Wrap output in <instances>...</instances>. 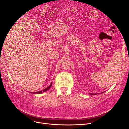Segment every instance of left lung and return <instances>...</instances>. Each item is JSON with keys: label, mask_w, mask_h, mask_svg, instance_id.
<instances>
[{"label": "left lung", "mask_w": 129, "mask_h": 129, "mask_svg": "<svg viewBox=\"0 0 129 129\" xmlns=\"http://www.w3.org/2000/svg\"><path fill=\"white\" fill-rule=\"evenodd\" d=\"M90 94H97V93H90Z\"/></svg>", "instance_id": "left-lung-1"}]
</instances>
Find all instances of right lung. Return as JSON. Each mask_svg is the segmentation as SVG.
<instances>
[{"label": "right lung", "mask_w": 129, "mask_h": 129, "mask_svg": "<svg viewBox=\"0 0 129 129\" xmlns=\"http://www.w3.org/2000/svg\"><path fill=\"white\" fill-rule=\"evenodd\" d=\"M52 82L51 83V84H50V86H49V87H47V88H45V89H44L43 90H41V91H37V92H31L30 93H34V94H40V93H43V92H45V91H47V90H48L50 88H51V87L52 86Z\"/></svg>", "instance_id": "1"}]
</instances>
